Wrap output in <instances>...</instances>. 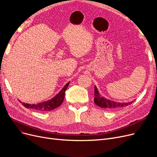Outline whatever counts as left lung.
<instances>
[{
  "instance_id": "8db88e82",
  "label": "left lung",
  "mask_w": 157,
  "mask_h": 157,
  "mask_svg": "<svg viewBox=\"0 0 157 157\" xmlns=\"http://www.w3.org/2000/svg\"><path fill=\"white\" fill-rule=\"evenodd\" d=\"M134 101H131L129 102H117L101 96L98 91V89L95 86V97H94V103L98 105L105 109L107 110H115L118 109L123 107H126L131 104H132Z\"/></svg>"
}]
</instances>
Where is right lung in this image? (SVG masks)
Listing matches in <instances>:
<instances>
[{
    "mask_svg": "<svg viewBox=\"0 0 157 157\" xmlns=\"http://www.w3.org/2000/svg\"><path fill=\"white\" fill-rule=\"evenodd\" d=\"M69 83L70 81L68 82V83L63 87V88L60 90L59 94L56 95L52 98H51L50 100L33 104H25L24 102H22V104L23 105V106L25 107L26 108H30L40 112H46L55 109V108H58V107H59L63 102L65 92L66 89L68 87Z\"/></svg>",
    "mask_w": 157,
    "mask_h": 157,
    "instance_id": "1",
    "label": "right lung"
}]
</instances>
